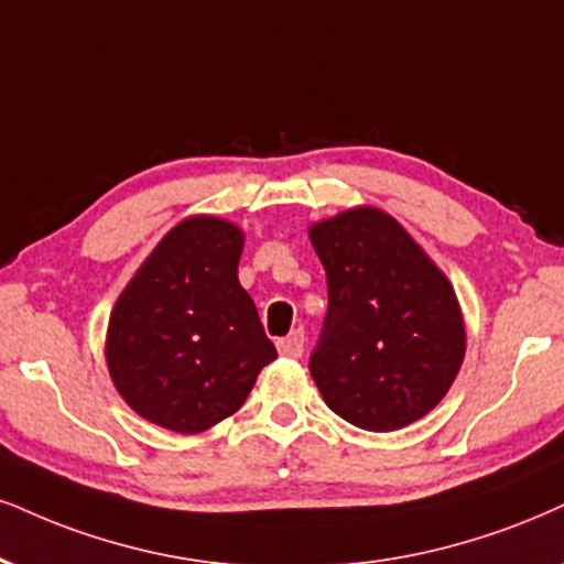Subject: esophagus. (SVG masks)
Returning <instances> with one entry per match:
<instances>
[{"mask_svg":"<svg viewBox=\"0 0 564 564\" xmlns=\"http://www.w3.org/2000/svg\"><path fill=\"white\" fill-rule=\"evenodd\" d=\"M303 345H305L303 329H295V332H290L288 337H282L280 343H276V350H280L282 358H301L303 356Z\"/></svg>","mask_w":564,"mask_h":564,"instance_id":"34e87169","label":"esophagus"}]
</instances>
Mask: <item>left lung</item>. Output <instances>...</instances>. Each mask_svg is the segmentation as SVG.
Wrapping results in <instances>:
<instances>
[{"label":"left lung","instance_id":"1","mask_svg":"<svg viewBox=\"0 0 564 564\" xmlns=\"http://www.w3.org/2000/svg\"><path fill=\"white\" fill-rule=\"evenodd\" d=\"M329 308L311 377L339 419L398 431L440 405L465 358L447 274L392 214L352 206L308 227Z\"/></svg>","mask_w":564,"mask_h":564}]
</instances>
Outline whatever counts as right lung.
<instances>
[{
    "instance_id": "1",
    "label": "right lung",
    "mask_w": 564,
    "mask_h": 564,
    "mask_svg": "<svg viewBox=\"0 0 564 564\" xmlns=\"http://www.w3.org/2000/svg\"><path fill=\"white\" fill-rule=\"evenodd\" d=\"M246 232L193 214L145 256L109 314V377L145 421L200 434L238 413L276 358L238 280Z\"/></svg>"
}]
</instances>
